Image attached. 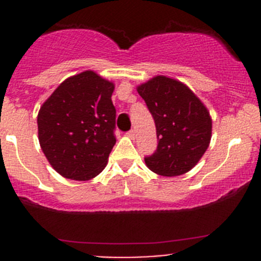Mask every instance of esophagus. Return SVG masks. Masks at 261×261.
I'll return each instance as SVG.
<instances>
[{
  "instance_id": "1",
  "label": "esophagus",
  "mask_w": 261,
  "mask_h": 261,
  "mask_svg": "<svg viewBox=\"0 0 261 261\" xmlns=\"http://www.w3.org/2000/svg\"><path fill=\"white\" fill-rule=\"evenodd\" d=\"M127 136H128V138H131V139L135 138V130L127 131Z\"/></svg>"
}]
</instances>
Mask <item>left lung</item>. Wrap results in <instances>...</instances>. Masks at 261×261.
Wrapping results in <instances>:
<instances>
[{
  "label": "left lung",
  "mask_w": 261,
  "mask_h": 261,
  "mask_svg": "<svg viewBox=\"0 0 261 261\" xmlns=\"http://www.w3.org/2000/svg\"><path fill=\"white\" fill-rule=\"evenodd\" d=\"M156 127L158 146L145 156L150 170L164 177L189 172L211 141L212 120L201 99L181 82L156 75L138 87Z\"/></svg>",
  "instance_id": "8db88e82"
}]
</instances>
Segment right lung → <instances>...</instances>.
Wrapping results in <instances>:
<instances>
[{
	"mask_svg": "<svg viewBox=\"0 0 261 261\" xmlns=\"http://www.w3.org/2000/svg\"><path fill=\"white\" fill-rule=\"evenodd\" d=\"M114 89L112 82L86 70L60 83L40 107L39 143L64 178L89 180L106 167L116 144Z\"/></svg>",
	"mask_w": 261,
	"mask_h": 261,
	"instance_id": "add662e5",
	"label": "right lung"
}]
</instances>
